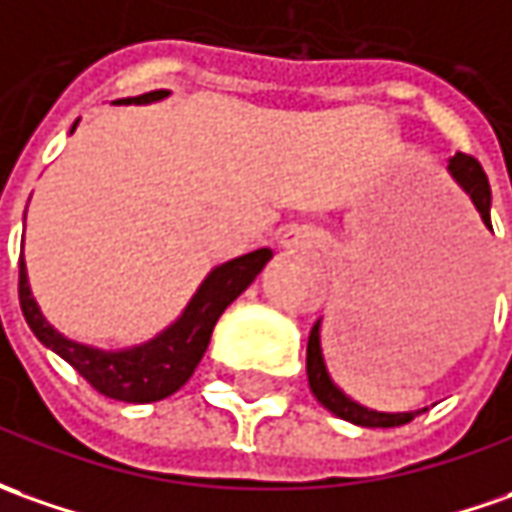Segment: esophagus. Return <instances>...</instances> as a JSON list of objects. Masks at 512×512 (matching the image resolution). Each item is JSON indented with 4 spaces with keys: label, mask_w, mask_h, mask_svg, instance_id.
<instances>
[{
    "label": "esophagus",
    "mask_w": 512,
    "mask_h": 512,
    "mask_svg": "<svg viewBox=\"0 0 512 512\" xmlns=\"http://www.w3.org/2000/svg\"><path fill=\"white\" fill-rule=\"evenodd\" d=\"M316 235L308 227H288L280 235V246L288 249V252H297V249H308V246H314Z\"/></svg>",
    "instance_id": "obj_1"
}]
</instances>
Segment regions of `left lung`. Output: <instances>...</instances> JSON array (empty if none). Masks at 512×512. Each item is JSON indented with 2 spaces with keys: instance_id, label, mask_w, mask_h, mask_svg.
I'll return each mask as SVG.
<instances>
[{
  "instance_id": "left-lung-1",
  "label": "left lung",
  "mask_w": 512,
  "mask_h": 512,
  "mask_svg": "<svg viewBox=\"0 0 512 512\" xmlns=\"http://www.w3.org/2000/svg\"><path fill=\"white\" fill-rule=\"evenodd\" d=\"M448 170L454 173V179L460 182L462 190L471 196L474 207L479 210V215H482V221L490 227V184L482 165L476 162L474 156L457 154L451 159ZM308 384H311V392L316 395V401L322 403L328 412H333L336 417H342V420H350V423H356V426H367V429H392V426H403V423H409L415 415L426 412V409H420V412H398V415H389V412H375V409H367V406H361V403L350 401L342 389L330 381L328 370H325L322 347H319V322L311 328V336H308Z\"/></svg>"
}]
</instances>
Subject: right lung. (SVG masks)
Listing matches in <instances>:
<instances>
[{
	"mask_svg": "<svg viewBox=\"0 0 512 512\" xmlns=\"http://www.w3.org/2000/svg\"><path fill=\"white\" fill-rule=\"evenodd\" d=\"M165 95L168 89H156L139 97H125L120 103H154ZM269 260L271 249H257L212 269L210 277L196 291V297L184 308V314L165 333L120 353H106V350L72 342L52 328L30 294L24 257L19 260V302H22L24 319L36 333L38 342L50 347L52 353H58L66 364H72L78 375H83L100 395L125 403H154L187 384V378L193 375L210 344L218 316L227 311L229 302L238 300L252 285V280Z\"/></svg>",
	"mask_w": 512,
	"mask_h": 512,
	"instance_id": "right-lung-1",
	"label": "right lung"
}]
</instances>
